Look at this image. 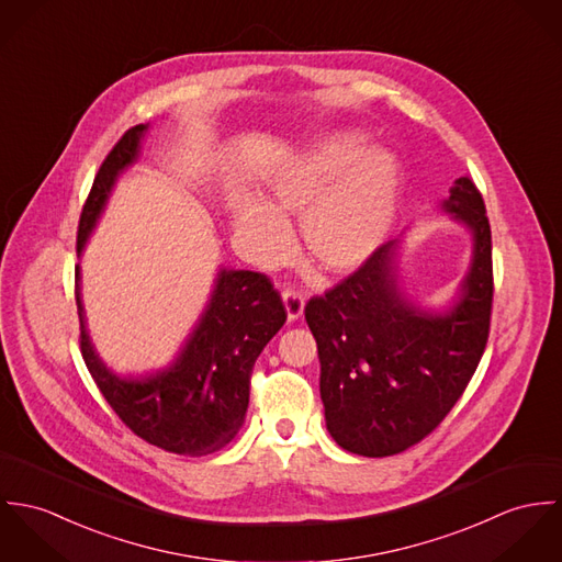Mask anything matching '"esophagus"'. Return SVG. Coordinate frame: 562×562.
<instances>
[{
  "label": "esophagus",
  "instance_id": "esophagus-1",
  "mask_svg": "<svg viewBox=\"0 0 562 562\" xmlns=\"http://www.w3.org/2000/svg\"><path fill=\"white\" fill-rule=\"evenodd\" d=\"M282 302H284L286 318H289V321H297V318L304 314L306 302H304L302 293H297V291H293V289H286V291L282 293Z\"/></svg>",
  "mask_w": 562,
  "mask_h": 562
}]
</instances>
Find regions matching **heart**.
I'll use <instances>...</instances> for the list:
<instances>
[{
	"label": "heart",
	"mask_w": 562,
	"mask_h": 562,
	"mask_svg": "<svg viewBox=\"0 0 562 562\" xmlns=\"http://www.w3.org/2000/svg\"><path fill=\"white\" fill-rule=\"evenodd\" d=\"M398 159L358 128L311 139L262 179V200L235 191L228 213L235 235L260 267L291 254L289 220H300L306 256L331 276L358 271L385 241L398 211Z\"/></svg>",
	"instance_id": "b5f03b06"
}]
</instances>
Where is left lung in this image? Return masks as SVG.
Listing matches in <instances>:
<instances>
[{
    "label": "left lung",
    "instance_id": "8db88e82",
    "mask_svg": "<svg viewBox=\"0 0 562 562\" xmlns=\"http://www.w3.org/2000/svg\"><path fill=\"white\" fill-rule=\"evenodd\" d=\"M439 211L472 239L448 306L429 308L407 293L396 237L304 311L318 349L327 431L353 454L387 457L429 436L483 358L494 300L485 202L461 177Z\"/></svg>",
    "mask_w": 562,
    "mask_h": 562
}]
</instances>
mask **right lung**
I'll return each mask as SVG.
<instances>
[{
    "instance_id": "add662e5",
    "label": "right lung",
    "mask_w": 562,
    "mask_h": 562,
    "mask_svg": "<svg viewBox=\"0 0 562 562\" xmlns=\"http://www.w3.org/2000/svg\"><path fill=\"white\" fill-rule=\"evenodd\" d=\"M150 125L128 128L92 183L79 217L77 258L105 213L119 179L137 164ZM81 356L94 383L135 436L168 452L202 457L239 434L250 403L251 367L280 331L286 312L267 276L220 265L206 306L175 358L146 373H116L97 351L75 267Z\"/></svg>"
}]
</instances>
